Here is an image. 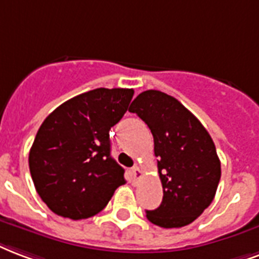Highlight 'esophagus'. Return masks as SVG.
<instances>
[{
	"label": "esophagus",
	"mask_w": 259,
	"mask_h": 259,
	"mask_svg": "<svg viewBox=\"0 0 259 259\" xmlns=\"http://www.w3.org/2000/svg\"><path fill=\"white\" fill-rule=\"evenodd\" d=\"M141 178H142V170L138 168V166H134V168L130 170V182H131L132 184H135V183H137Z\"/></svg>",
	"instance_id": "34e87169"
}]
</instances>
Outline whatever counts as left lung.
I'll list each match as a JSON object with an SVG mask.
<instances>
[{
	"label": "left lung",
	"instance_id": "obj_1",
	"mask_svg": "<svg viewBox=\"0 0 259 259\" xmlns=\"http://www.w3.org/2000/svg\"><path fill=\"white\" fill-rule=\"evenodd\" d=\"M150 128L164 196L146 217L162 228L191 224L210 205L221 178L214 142L176 98L158 90L138 95L130 106Z\"/></svg>",
	"mask_w": 259,
	"mask_h": 259
}]
</instances>
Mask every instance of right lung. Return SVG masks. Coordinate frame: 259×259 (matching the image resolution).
<instances>
[{
	"label": "right lung",
	"instance_id": "right-lung-1",
	"mask_svg": "<svg viewBox=\"0 0 259 259\" xmlns=\"http://www.w3.org/2000/svg\"><path fill=\"white\" fill-rule=\"evenodd\" d=\"M132 97V89H95L45 118L28 165L36 192L53 213L71 220L93 217L125 183L124 169L110 155L109 131Z\"/></svg>",
	"mask_w": 259,
	"mask_h": 259
}]
</instances>
